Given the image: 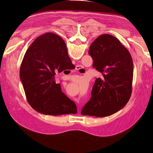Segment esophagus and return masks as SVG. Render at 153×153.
<instances>
[{"mask_svg": "<svg viewBox=\"0 0 153 153\" xmlns=\"http://www.w3.org/2000/svg\"><path fill=\"white\" fill-rule=\"evenodd\" d=\"M81 69H82V67L81 66H76V70H77V71H79V70H81ZM79 108V107H78V108Z\"/></svg>", "mask_w": 153, "mask_h": 153, "instance_id": "esophagus-1", "label": "esophagus"}]
</instances>
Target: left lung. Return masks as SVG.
Returning a JSON list of instances; mask_svg holds the SVG:
<instances>
[{"label": "left lung", "mask_w": 153, "mask_h": 153, "mask_svg": "<svg viewBox=\"0 0 153 153\" xmlns=\"http://www.w3.org/2000/svg\"><path fill=\"white\" fill-rule=\"evenodd\" d=\"M93 67L102 74L97 78L91 97L83 107L82 115L108 116L122 108L130 99L134 64L130 53L116 37L100 35L91 45Z\"/></svg>", "instance_id": "1"}]
</instances>
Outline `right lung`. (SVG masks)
<instances>
[{
    "mask_svg": "<svg viewBox=\"0 0 153 153\" xmlns=\"http://www.w3.org/2000/svg\"><path fill=\"white\" fill-rule=\"evenodd\" d=\"M70 66L73 64L60 37L46 33L35 39L24 55L19 71L25 96L32 108L47 115L77 112L74 102L54 81L57 72Z\"/></svg>",
    "mask_w": 153,
    "mask_h": 153,
    "instance_id": "add662e5",
    "label": "right lung"
}]
</instances>
